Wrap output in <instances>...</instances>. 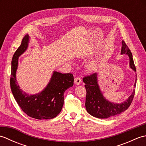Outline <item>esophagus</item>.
I'll return each instance as SVG.
<instances>
[{
  "instance_id": "obj_1",
  "label": "esophagus",
  "mask_w": 146,
  "mask_h": 146,
  "mask_svg": "<svg viewBox=\"0 0 146 146\" xmlns=\"http://www.w3.org/2000/svg\"><path fill=\"white\" fill-rule=\"evenodd\" d=\"M82 83V80L79 77H76V78H75V83L76 85H79L81 84Z\"/></svg>"
}]
</instances>
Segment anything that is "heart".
<instances>
[{
	"instance_id": "heart-1",
	"label": "heart",
	"mask_w": 146,
	"mask_h": 146,
	"mask_svg": "<svg viewBox=\"0 0 146 146\" xmlns=\"http://www.w3.org/2000/svg\"><path fill=\"white\" fill-rule=\"evenodd\" d=\"M87 69L91 73L94 72V71H95L96 70H97V65H96V64L94 63H90L87 67Z\"/></svg>"
}]
</instances>
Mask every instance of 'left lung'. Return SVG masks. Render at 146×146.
Returning <instances> with one entry per match:
<instances>
[{"instance_id": "1", "label": "left lung", "mask_w": 146, "mask_h": 146, "mask_svg": "<svg viewBox=\"0 0 146 146\" xmlns=\"http://www.w3.org/2000/svg\"><path fill=\"white\" fill-rule=\"evenodd\" d=\"M121 54H127L129 58V66L136 72L135 66L133 60L132 52L124 41H122ZM83 81L85 83V87L86 90L85 107L87 112L98 119H107L125 111L129 107L135 94V90H133L132 94L126 100L121 103H115L108 101L100 88L98 83V75L97 73L90 76H85ZM137 82V75H135L134 87Z\"/></svg>"}]
</instances>
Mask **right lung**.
<instances>
[{"instance_id":"1","label":"right lung","mask_w":146,"mask_h":146,"mask_svg":"<svg viewBox=\"0 0 146 146\" xmlns=\"http://www.w3.org/2000/svg\"><path fill=\"white\" fill-rule=\"evenodd\" d=\"M30 37L26 35L15 52L11 63V88L15 100L27 115L36 119H51L60 113L64 104V93L73 85L71 73L62 74L54 71L47 86L35 95H30L20 88L16 79L19 58L28 48Z\"/></svg>"}]
</instances>
